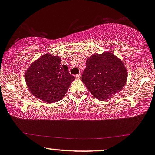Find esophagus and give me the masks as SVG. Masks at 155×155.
I'll return each instance as SVG.
<instances>
[{"label": "esophagus", "instance_id": "34e87169", "mask_svg": "<svg viewBox=\"0 0 155 155\" xmlns=\"http://www.w3.org/2000/svg\"><path fill=\"white\" fill-rule=\"evenodd\" d=\"M75 78L77 80H80L81 78V73H79V74H77V75H75Z\"/></svg>", "mask_w": 155, "mask_h": 155}]
</instances>
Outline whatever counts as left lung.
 <instances>
[{"mask_svg": "<svg viewBox=\"0 0 155 155\" xmlns=\"http://www.w3.org/2000/svg\"><path fill=\"white\" fill-rule=\"evenodd\" d=\"M127 77V69L121 60L105 51L86 60L82 81L94 97L106 101L122 90Z\"/></svg>", "mask_w": 155, "mask_h": 155, "instance_id": "left-lung-1", "label": "left lung"}]
</instances>
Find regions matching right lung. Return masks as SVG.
Returning <instances> with one entry per match:
<instances>
[{"label": "right lung", "mask_w": 155, "mask_h": 155, "mask_svg": "<svg viewBox=\"0 0 155 155\" xmlns=\"http://www.w3.org/2000/svg\"><path fill=\"white\" fill-rule=\"evenodd\" d=\"M61 63V58L47 53L30 65L25 81L35 97L51 104L64 97L74 77L69 74L67 66Z\"/></svg>", "instance_id": "right-lung-1"}]
</instances>
